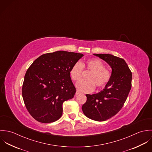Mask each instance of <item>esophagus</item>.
Listing matches in <instances>:
<instances>
[{"label":"esophagus","instance_id":"obj_1","mask_svg":"<svg viewBox=\"0 0 152 152\" xmlns=\"http://www.w3.org/2000/svg\"><path fill=\"white\" fill-rule=\"evenodd\" d=\"M80 94V92L78 91H77V92H76V93H75V95H78V94Z\"/></svg>","mask_w":152,"mask_h":152}]
</instances>
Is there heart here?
Listing matches in <instances>:
<instances>
[{"mask_svg": "<svg viewBox=\"0 0 152 152\" xmlns=\"http://www.w3.org/2000/svg\"><path fill=\"white\" fill-rule=\"evenodd\" d=\"M83 69L89 71L87 80H83L76 84L78 91L83 93H89L95 89V86L102 89L107 85L110 79V73L105 68L104 64L98 58L89 59L87 61L75 63L69 71V75L74 81L81 80Z\"/></svg>", "mask_w": 152, "mask_h": 152, "instance_id": "b5f03b06", "label": "heart"}]
</instances>
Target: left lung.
<instances>
[{
    "instance_id": "8db88e82",
    "label": "left lung",
    "mask_w": 152,
    "mask_h": 152,
    "mask_svg": "<svg viewBox=\"0 0 152 152\" xmlns=\"http://www.w3.org/2000/svg\"><path fill=\"white\" fill-rule=\"evenodd\" d=\"M106 61L112 68L110 79L103 90L87 94L82 110L88 118L105 121L115 115L124 106L132 87V72L125 61L109 54H94Z\"/></svg>"
}]
</instances>
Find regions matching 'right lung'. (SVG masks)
I'll list each match as a JSON object with an SVG mask.
<instances>
[{"instance_id": "1", "label": "right lung", "mask_w": 152, "mask_h": 152, "mask_svg": "<svg viewBox=\"0 0 152 152\" xmlns=\"http://www.w3.org/2000/svg\"><path fill=\"white\" fill-rule=\"evenodd\" d=\"M84 55L58 51L44 54L26 71L22 96L29 113L42 123H51L63 114V104L76 92L69 71Z\"/></svg>"}]
</instances>
